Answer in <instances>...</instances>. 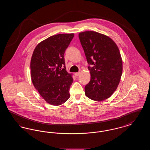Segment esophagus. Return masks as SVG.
<instances>
[{
    "label": "esophagus",
    "mask_w": 150,
    "mask_h": 150,
    "mask_svg": "<svg viewBox=\"0 0 150 150\" xmlns=\"http://www.w3.org/2000/svg\"><path fill=\"white\" fill-rule=\"evenodd\" d=\"M74 74H75V76H78L79 75V74H80V72H76V73H75Z\"/></svg>",
    "instance_id": "esophagus-1"
}]
</instances>
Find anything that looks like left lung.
Segmentation results:
<instances>
[{
    "mask_svg": "<svg viewBox=\"0 0 150 150\" xmlns=\"http://www.w3.org/2000/svg\"><path fill=\"white\" fill-rule=\"evenodd\" d=\"M79 38L84 50L91 80L85 86V94L95 101L110 97L116 90L122 72V61L118 47L108 36L87 31L80 33Z\"/></svg>",
    "mask_w": 150,
    "mask_h": 150,
    "instance_id": "left-lung-1",
    "label": "left lung"
}]
</instances>
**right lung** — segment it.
Returning <instances> with one entry per match:
<instances>
[{"label": "right lung", "mask_w": 150, "mask_h": 150, "mask_svg": "<svg viewBox=\"0 0 150 150\" xmlns=\"http://www.w3.org/2000/svg\"><path fill=\"white\" fill-rule=\"evenodd\" d=\"M74 36L73 33L51 36L36 45L31 57L33 84L51 105H61L70 98L73 79L66 70L64 53Z\"/></svg>", "instance_id": "1"}]
</instances>
